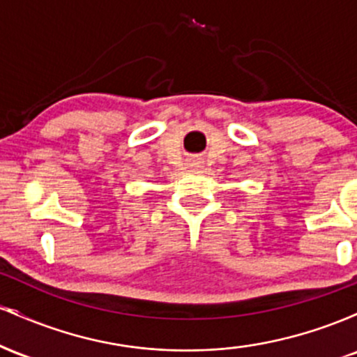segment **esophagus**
Wrapping results in <instances>:
<instances>
[{"label":"esophagus","mask_w":357,"mask_h":357,"mask_svg":"<svg viewBox=\"0 0 357 357\" xmlns=\"http://www.w3.org/2000/svg\"><path fill=\"white\" fill-rule=\"evenodd\" d=\"M196 165H199V161H196V159H192V161H191V166H196Z\"/></svg>","instance_id":"esophagus-1"}]
</instances>
